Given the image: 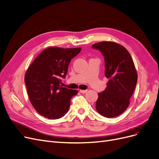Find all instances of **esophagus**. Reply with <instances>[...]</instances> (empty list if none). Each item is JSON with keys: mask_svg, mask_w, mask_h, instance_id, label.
I'll return each mask as SVG.
<instances>
[{"mask_svg": "<svg viewBox=\"0 0 159 159\" xmlns=\"http://www.w3.org/2000/svg\"><path fill=\"white\" fill-rule=\"evenodd\" d=\"M87 92H88V90H80V92L83 93H85Z\"/></svg>", "mask_w": 159, "mask_h": 159, "instance_id": "obj_1", "label": "esophagus"}]
</instances>
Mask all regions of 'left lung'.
Wrapping results in <instances>:
<instances>
[{"label":"left lung","mask_w":159,"mask_h":159,"mask_svg":"<svg viewBox=\"0 0 159 159\" xmlns=\"http://www.w3.org/2000/svg\"><path fill=\"white\" fill-rule=\"evenodd\" d=\"M92 47L103 55L105 75L109 79L106 89L98 93L96 110L107 118L117 116L129 106L137 83V70L130 53L123 46L103 41Z\"/></svg>","instance_id":"obj_1"}]
</instances>
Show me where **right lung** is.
Listing matches in <instances>:
<instances>
[{"instance_id":"right-lung-1","label":"right lung","mask_w":159,"mask_h":159,"mask_svg":"<svg viewBox=\"0 0 159 159\" xmlns=\"http://www.w3.org/2000/svg\"><path fill=\"white\" fill-rule=\"evenodd\" d=\"M80 50V48L49 47L28 67L25 83L30 102L40 115L58 119L67 113L70 98L78 91L62 87L60 77H66L70 60Z\"/></svg>"}]
</instances>
